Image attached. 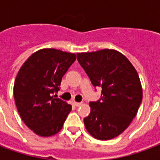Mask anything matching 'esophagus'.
Listing matches in <instances>:
<instances>
[{"mask_svg":"<svg viewBox=\"0 0 160 160\" xmlns=\"http://www.w3.org/2000/svg\"><path fill=\"white\" fill-rule=\"evenodd\" d=\"M81 104H82V103H80V102H74V103H73V104H74L76 107H79V106H80V105H81Z\"/></svg>","mask_w":160,"mask_h":160,"instance_id":"1","label":"esophagus"}]
</instances>
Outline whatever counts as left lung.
I'll return each instance as SVG.
<instances>
[{
  "label": "left lung",
  "mask_w": 160,
  "mask_h": 160,
  "mask_svg": "<svg viewBox=\"0 0 160 160\" xmlns=\"http://www.w3.org/2000/svg\"><path fill=\"white\" fill-rule=\"evenodd\" d=\"M77 60L101 97L90 102L91 112L84 118L88 133L98 140L117 137L137 114L142 101V87L136 70L115 49L77 53Z\"/></svg>",
  "instance_id": "left-lung-1"
}]
</instances>
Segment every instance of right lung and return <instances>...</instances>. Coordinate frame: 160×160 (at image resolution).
<instances>
[{
    "label": "right lung",
    "mask_w": 160,
    "mask_h": 160,
    "mask_svg": "<svg viewBox=\"0 0 160 160\" xmlns=\"http://www.w3.org/2000/svg\"><path fill=\"white\" fill-rule=\"evenodd\" d=\"M75 59L73 53L39 49L26 60L16 76L13 96L17 110L26 126L39 136L57 134L72 110L54 94Z\"/></svg>",
    "instance_id": "right-lung-1"
}]
</instances>
